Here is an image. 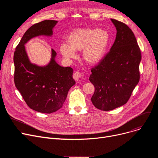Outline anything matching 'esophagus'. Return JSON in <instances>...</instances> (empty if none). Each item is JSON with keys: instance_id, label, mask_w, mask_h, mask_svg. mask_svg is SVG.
<instances>
[{"instance_id": "obj_1", "label": "esophagus", "mask_w": 158, "mask_h": 158, "mask_svg": "<svg viewBox=\"0 0 158 158\" xmlns=\"http://www.w3.org/2000/svg\"><path fill=\"white\" fill-rule=\"evenodd\" d=\"M81 76H82V74H81L80 72H76V73H75L73 75V79H74L75 80H76V81H79V79L81 77Z\"/></svg>"}]
</instances>
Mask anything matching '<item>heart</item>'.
I'll list each match as a JSON object with an SVG mask.
<instances>
[{
	"mask_svg": "<svg viewBox=\"0 0 158 158\" xmlns=\"http://www.w3.org/2000/svg\"><path fill=\"white\" fill-rule=\"evenodd\" d=\"M109 40L108 32L104 29H75L66 37L67 44H61L60 52L65 59L71 60L77 57V51H82L83 60L89 64H95L102 59Z\"/></svg>",
	"mask_w": 158,
	"mask_h": 158,
	"instance_id": "b5f03b06",
	"label": "heart"
}]
</instances>
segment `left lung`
Returning a JSON list of instances; mask_svg holds the SVG:
<instances>
[{"mask_svg": "<svg viewBox=\"0 0 158 158\" xmlns=\"http://www.w3.org/2000/svg\"><path fill=\"white\" fill-rule=\"evenodd\" d=\"M117 35L110 51L91 70L95 86L91 98L97 109L110 111L127 103L139 80L141 51L133 32L123 22L111 19Z\"/></svg>", "mask_w": 158, "mask_h": 158, "instance_id": "left-lung-1", "label": "left lung"}]
</instances>
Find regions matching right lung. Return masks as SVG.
Returning <instances> with one entry per match:
<instances>
[{
    "label": "right lung",
    "instance_id": "add662e5",
    "mask_svg": "<svg viewBox=\"0 0 158 158\" xmlns=\"http://www.w3.org/2000/svg\"><path fill=\"white\" fill-rule=\"evenodd\" d=\"M57 23L47 20L29 27L16 47L13 57L16 88L31 109L43 113H52L61 108L70 88L76 84L73 70L57 63V54L52 48L51 59L47 65L32 63L24 45L36 36H51Z\"/></svg>",
    "mask_w": 158,
    "mask_h": 158
}]
</instances>
